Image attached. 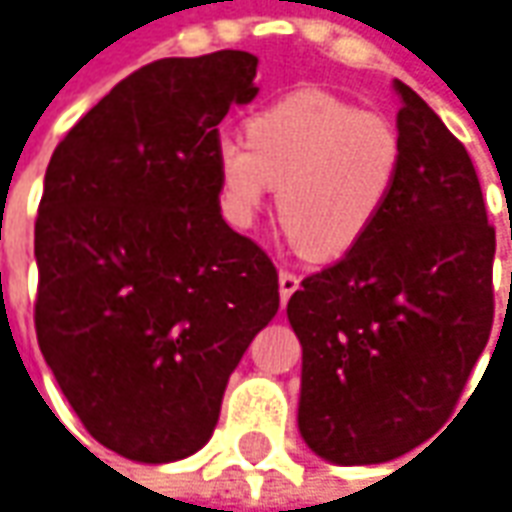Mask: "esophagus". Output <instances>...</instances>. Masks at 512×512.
<instances>
[{
    "label": "esophagus",
    "mask_w": 512,
    "mask_h": 512,
    "mask_svg": "<svg viewBox=\"0 0 512 512\" xmlns=\"http://www.w3.org/2000/svg\"><path fill=\"white\" fill-rule=\"evenodd\" d=\"M298 287H301V276H298V273H293V270H279L281 304H287V298L293 296Z\"/></svg>",
    "instance_id": "34e87169"
}]
</instances>
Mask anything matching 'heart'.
<instances>
[{
	"mask_svg": "<svg viewBox=\"0 0 512 512\" xmlns=\"http://www.w3.org/2000/svg\"><path fill=\"white\" fill-rule=\"evenodd\" d=\"M248 140L219 135L222 216L248 228L279 185V216L312 259H338L366 239L400 174V137L377 112L324 89H298L253 112Z\"/></svg>",
	"mask_w": 512,
	"mask_h": 512,
	"instance_id": "1",
	"label": "heart"
}]
</instances>
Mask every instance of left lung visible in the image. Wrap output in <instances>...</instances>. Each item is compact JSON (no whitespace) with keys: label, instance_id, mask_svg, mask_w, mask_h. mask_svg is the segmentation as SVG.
Returning <instances> with one entry per match:
<instances>
[{"label":"left lung","instance_id":"1","mask_svg":"<svg viewBox=\"0 0 512 512\" xmlns=\"http://www.w3.org/2000/svg\"><path fill=\"white\" fill-rule=\"evenodd\" d=\"M400 174L366 239L287 301L301 360V437L338 465L408 454L451 420L493 329V253L471 157L394 84Z\"/></svg>","mask_w":512,"mask_h":512}]
</instances>
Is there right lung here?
I'll return each instance as SVG.
<instances>
[{"instance_id": "obj_1", "label": "right lung", "mask_w": 512, "mask_h": 512, "mask_svg": "<svg viewBox=\"0 0 512 512\" xmlns=\"http://www.w3.org/2000/svg\"><path fill=\"white\" fill-rule=\"evenodd\" d=\"M259 58H160L50 157L36 216V338L109 451L174 462L214 434L228 377L279 310V273L219 208L214 146Z\"/></svg>"}]
</instances>
